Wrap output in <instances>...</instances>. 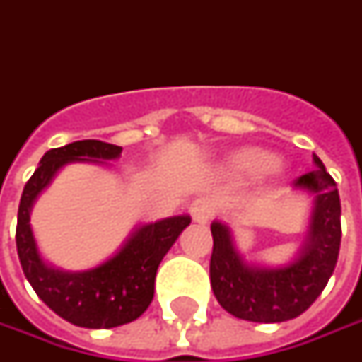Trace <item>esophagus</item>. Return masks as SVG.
I'll list each match as a JSON object with an SVG mask.
<instances>
[{"label": "esophagus", "instance_id": "1", "mask_svg": "<svg viewBox=\"0 0 362 362\" xmlns=\"http://www.w3.org/2000/svg\"><path fill=\"white\" fill-rule=\"evenodd\" d=\"M190 214H192L194 222L206 224L208 220L212 218V214H214V206H212V202L208 198H196L190 204Z\"/></svg>", "mask_w": 362, "mask_h": 362}]
</instances>
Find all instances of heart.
<instances>
[{"mask_svg": "<svg viewBox=\"0 0 362 362\" xmlns=\"http://www.w3.org/2000/svg\"><path fill=\"white\" fill-rule=\"evenodd\" d=\"M274 164V158L264 150L258 148H244L238 150L234 156L228 160V170L236 176H256L264 172Z\"/></svg>", "mask_w": 362, "mask_h": 362, "instance_id": "heart-1", "label": "heart"}]
</instances>
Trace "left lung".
Wrapping results in <instances>:
<instances>
[{"instance_id": "obj_1", "label": "left lung", "mask_w": 362, "mask_h": 362, "mask_svg": "<svg viewBox=\"0 0 362 362\" xmlns=\"http://www.w3.org/2000/svg\"><path fill=\"white\" fill-rule=\"evenodd\" d=\"M317 170L294 180L313 196L308 230L298 252L281 267L248 262L234 246L230 228L214 220L210 284L220 306L250 322H284L303 315L325 291L341 248V198L337 182L313 156Z\"/></svg>"}]
</instances>
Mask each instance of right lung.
<instances>
[{"label": "right lung", "instance_id": "obj_1", "mask_svg": "<svg viewBox=\"0 0 362 362\" xmlns=\"http://www.w3.org/2000/svg\"><path fill=\"white\" fill-rule=\"evenodd\" d=\"M119 154V146L100 140H80L47 150L19 200L16 244L23 274L57 317L83 329H114L140 317L154 298V281L162 258L192 220L188 214H180L140 224L116 255L88 270L71 272L45 262L30 224L37 196L66 164H104Z\"/></svg>", "mask_w": 362, "mask_h": 362}]
</instances>
